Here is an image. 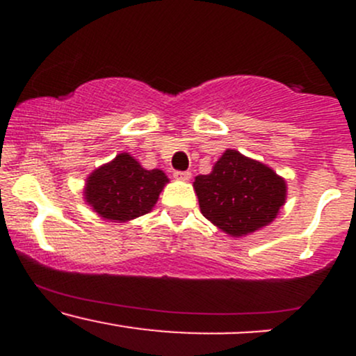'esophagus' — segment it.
Masks as SVG:
<instances>
[{"label": "esophagus", "instance_id": "obj_1", "mask_svg": "<svg viewBox=\"0 0 356 356\" xmlns=\"http://www.w3.org/2000/svg\"><path fill=\"white\" fill-rule=\"evenodd\" d=\"M174 177L177 179V181H189L191 172H189V170H175Z\"/></svg>", "mask_w": 356, "mask_h": 356}]
</instances>
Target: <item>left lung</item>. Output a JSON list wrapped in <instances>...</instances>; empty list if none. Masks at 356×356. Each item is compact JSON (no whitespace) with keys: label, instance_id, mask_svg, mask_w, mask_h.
I'll return each mask as SVG.
<instances>
[{"label":"left lung","instance_id":"obj_1","mask_svg":"<svg viewBox=\"0 0 356 356\" xmlns=\"http://www.w3.org/2000/svg\"><path fill=\"white\" fill-rule=\"evenodd\" d=\"M194 189L204 218L234 238L268 226L286 202L284 179L232 149L195 177Z\"/></svg>","mask_w":356,"mask_h":356}]
</instances>
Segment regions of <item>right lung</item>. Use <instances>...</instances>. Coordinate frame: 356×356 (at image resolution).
<instances>
[{"label":"right lung","instance_id":"1","mask_svg":"<svg viewBox=\"0 0 356 356\" xmlns=\"http://www.w3.org/2000/svg\"><path fill=\"white\" fill-rule=\"evenodd\" d=\"M167 182L162 170H147L132 155L122 152L88 175L83 195L100 218L127 222L152 211Z\"/></svg>","mask_w":356,"mask_h":356}]
</instances>
